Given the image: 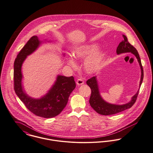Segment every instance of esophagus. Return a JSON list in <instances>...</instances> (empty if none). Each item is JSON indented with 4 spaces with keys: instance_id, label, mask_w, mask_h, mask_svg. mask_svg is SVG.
Wrapping results in <instances>:
<instances>
[{
    "instance_id": "34e87169",
    "label": "esophagus",
    "mask_w": 153,
    "mask_h": 153,
    "mask_svg": "<svg viewBox=\"0 0 153 153\" xmlns=\"http://www.w3.org/2000/svg\"><path fill=\"white\" fill-rule=\"evenodd\" d=\"M84 83V81L82 78H79L76 81V84L78 85H81Z\"/></svg>"
}]
</instances>
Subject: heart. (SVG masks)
Returning <instances> with one entry per match:
<instances>
[{"mask_svg": "<svg viewBox=\"0 0 153 153\" xmlns=\"http://www.w3.org/2000/svg\"><path fill=\"white\" fill-rule=\"evenodd\" d=\"M97 47V45H88L77 48L74 52L73 56L77 59H85L83 67L85 70L89 74H93L100 69L102 65L103 53L101 51L95 52ZM70 65L75 67L76 64L72 57L68 60Z\"/></svg>", "mask_w": 153, "mask_h": 153, "instance_id": "1", "label": "heart"}]
</instances>
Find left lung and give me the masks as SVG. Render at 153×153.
<instances>
[{
    "label": "left lung",
    "mask_w": 153,
    "mask_h": 153,
    "mask_svg": "<svg viewBox=\"0 0 153 153\" xmlns=\"http://www.w3.org/2000/svg\"><path fill=\"white\" fill-rule=\"evenodd\" d=\"M123 37L124 40L119 43L116 50V53L117 54L126 53H131L136 56L139 61L141 71V79L139 86L140 88L144 77V72L138 51L131 44L129 43V42H128L127 38L126 36L123 35ZM86 83L91 89V95L89 99L90 105L95 111L102 115L114 114L130 108L135 103L139 94V90L132 97L131 100L126 104L122 105H113L107 103L100 97L96 76H93L91 78L88 79L86 81Z\"/></svg>",
    "instance_id": "obj_1"
}]
</instances>
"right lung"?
Instances as JSON below:
<instances>
[{
	"mask_svg": "<svg viewBox=\"0 0 153 153\" xmlns=\"http://www.w3.org/2000/svg\"><path fill=\"white\" fill-rule=\"evenodd\" d=\"M40 43L37 36H34L17 54L14 62V89L16 95L31 113L44 118H51L58 115L66 106L76 83L72 76L58 75L51 89L40 99L29 97L24 92L22 86V64L26 56L33 53Z\"/></svg>",
	"mask_w": 153,
	"mask_h": 153,
	"instance_id": "right-lung-1",
	"label": "right lung"
}]
</instances>
